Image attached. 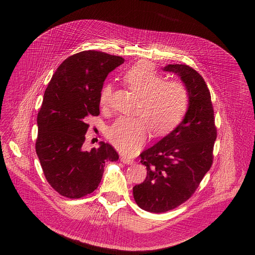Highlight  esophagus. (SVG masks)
<instances>
[{"label": "esophagus", "mask_w": 255, "mask_h": 255, "mask_svg": "<svg viewBox=\"0 0 255 255\" xmlns=\"http://www.w3.org/2000/svg\"><path fill=\"white\" fill-rule=\"evenodd\" d=\"M121 161H122L123 163H126V164H133L134 160L131 158H128V157H121Z\"/></svg>", "instance_id": "34e87169"}]
</instances>
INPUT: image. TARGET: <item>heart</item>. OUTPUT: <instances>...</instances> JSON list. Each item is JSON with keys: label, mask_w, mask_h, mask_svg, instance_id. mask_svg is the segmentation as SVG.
Returning <instances> with one entry per match:
<instances>
[{"label": "heart", "mask_w": 255, "mask_h": 255, "mask_svg": "<svg viewBox=\"0 0 255 255\" xmlns=\"http://www.w3.org/2000/svg\"><path fill=\"white\" fill-rule=\"evenodd\" d=\"M124 84L140 97L138 118H121L109 129L110 141L121 153L132 155L145 142L151 129L161 136L175 130L189 105V94L181 82L165 80L148 62H139L124 73ZM113 88L105 84L99 95L102 109L112 103Z\"/></svg>", "instance_id": "1"}]
</instances>
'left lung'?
I'll list each match as a JSON object with an SVG mask.
<instances>
[{"label": "left lung", "instance_id": "8db88e82", "mask_svg": "<svg viewBox=\"0 0 255 255\" xmlns=\"http://www.w3.org/2000/svg\"><path fill=\"white\" fill-rule=\"evenodd\" d=\"M163 70L180 76L189 105L180 125L139 155L146 178L133 187V196L151 213L170 211L191 197L212 166L217 137L211 94L202 75L185 64H170Z\"/></svg>", "mask_w": 255, "mask_h": 255}]
</instances>
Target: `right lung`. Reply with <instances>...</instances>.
<instances>
[{"label":"right lung","mask_w":255,"mask_h":255,"mask_svg":"<svg viewBox=\"0 0 255 255\" xmlns=\"http://www.w3.org/2000/svg\"><path fill=\"white\" fill-rule=\"evenodd\" d=\"M122 57L85 50L67 58L53 73L37 117L36 153L45 179L59 194L84 197L99 186L107 161L119 155L110 143L84 151L87 120L99 112V95Z\"/></svg>","instance_id":"obj_1"}]
</instances>
